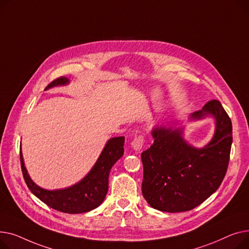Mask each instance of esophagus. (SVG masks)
Returning <instances> with one entry per match:
<instances>
[{
    "instance_id": "obj_1",
    "label": "esophagus",
    "mask_w": 249,
    "mask_h": 249,
    "mask_svg": "<svg viewBox=\"0 0 249 249\" xmlns=\"http://www.w3.org/2000/svg\"><path fill=\"white\" fill-rule=\"evenodd\" d=\"M143 142H144L143 137L142 136H138V137L135 138V140L133 142H131V147L134 148L135 151L140 152L142 150V148Z\"/></svg>"
}]
</instances>
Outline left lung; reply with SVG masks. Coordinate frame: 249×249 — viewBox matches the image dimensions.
I'll return each instance as SVG.
<instances>
[{
    "mask_svg": "<svg viewBox=\"0 0 249 249\" xmlns=\"http://www.w3.org/2000/svg\"><path fill=\"white\" fill-rule=\"evenodd\" d=\"M212 116L215 133L201 149L183 138V127L156 126L154 142L142 153L143 198L157 210L184 212L209 198L221 185L227 171L232 144L231 120L218 100H210L191 120Z\"/></svg>",
    "mask_w": 249,
    "mask_h": 249,
    "instance_id": "1",
    "label": "left lung"
}]
</instances>
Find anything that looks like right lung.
I'll use <instances>...</instances> for the list:
<instances>
[{
  "mask_svg": "<svg viewBox=\"0 0 249 249\" xmlns=\"http://www.w3.org/2000/svg\"><path fill=\"white\" fill-rule=\"evenodd\" d=\"M69 79L59 77L53 80L46 89L54 86L66 85ZM124 137L107 141L90 172L77 184L60 190H46L36 185L26 170L20 151L21 168L24 180L30 191L49 207L69 214H78L95 209L104 202L108 191V176L111 167L124 155Z\"/></svg>",
  "mask_w": 249,
  "mask_h": 249,
  "instance_id": "1",
  "label": "right lung"
}]
</instances>
